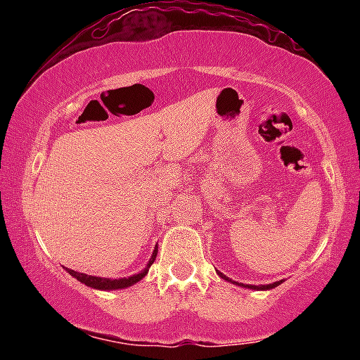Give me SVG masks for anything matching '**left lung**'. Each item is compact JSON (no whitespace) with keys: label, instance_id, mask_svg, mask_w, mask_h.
I'll list each match as a JSON object with an SVG mask.
<instances>
[{"label":"left lung","instance_id":"left-lung-1","mask_svg":"<svg viewBox=\"0 0 360 360\" xmlns=\"http://www.w3.org/2000/svg\"><path fill=\"white\" fill-rule=\"evenodd\" d=\"M217 272H218V271H217ZM218 276H220L221 279H225V281H230V283H232V284H237V286H243V288H247V289H257V291H267V289L278 288L279 284L283 283V281H276V283H272V284H259V286H254V284H242V283H235V281L229 279V278H226L225 274H221V272H218Z\"/></svg>","mask_w":360,"mask_h":360}]
</instances>
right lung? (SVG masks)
Returning a JSON list of instances; mask_svg holds the SVG:
<instances>
[{
	"label": "right lung",
	"instance_id": "right-lung-1",
	"mask_svg": "<svg viewBox=\"0 0 360 360\" xmlns=\"http://www.w3.org/2000/svg\"><path fill=\"white\" fill-rule=\"evenodd\" d=\"M155 257H157V245H155L154 252H152V257L147 262L146 269L137 272V274H134V276H128V278H118V279L98 278V276H88V274H84V272H76L72 269H68V267H65V271H68L72 278H76L77 281H81L82 284H86V286H89L93 289H101V291H117V289H125V288L134 286L135 283H139V281H142L143 278H146V274L148 272V267L154 264Z\"/></svg>",
	"mask_w": 360,
	"mask_h": 360
}]
</instances>
